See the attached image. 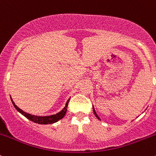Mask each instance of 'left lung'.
<instances>
[{"label": "left lung", "instance_id": "obj_1", "mask_svg": "<svg viewBox=\"0 0 156 156\" xmlns=\"http://www.w3.org/2000/svg\"><path fill=\"white\" fill-rule=\"evenodd\" d=\"M93 108H94V107H93ZM94 115H96V117H97L98 119H100V118L98 117V115H97V113H96V112H95V110H94Z\"/></svg>", "mask_w": 156, "mask_h": 156}]
</instances>
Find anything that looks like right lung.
Here are the masks:
<instances>
[{
  "instance_id": "add662e5",
  "label": "right lung",
  "mask_w": 156,
  "mask_h": 156,
  "mask_svg": "<svg viewBox=\"0 0 156 156\" xmlns=\"http://www.w3.org/2000/svg\"><path fill=\"white\" fill-rule=\"evenodd\" d=\"M12 100V99H11ZM69 100L66 103V106L64 107L62 111H60L59 112H58L57 114L56 115H52L50 116H37V115H33L29 114V113H26V112H23V110L20 109L14 103V102L12 100V103L13 104L14 107L17 109V111L20 112L22 115L25 116L26 118H27L28 119H29L31 122H34V123L40 124V125H49V124H53L55 122H58L59 120L62 119V118L65 116L66 113L67 111V107H68V103H69Z\"/></svg>"
}]
</instances>
